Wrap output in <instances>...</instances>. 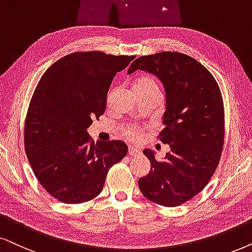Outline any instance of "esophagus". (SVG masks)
Wrapping results in <instances>:
<instances>
[{
	"instance_id": "1",
	"label": "esophagus",
	"mask_w": 252,
	"mask_h": 252,
	"mask_svg": "<svg viewBox=\"0 0 252 252\" xmlns=\"http://www.w3.org/2000/svg\"><path fill=\"white\" fill-rule=\"evenodd\" d=\"M128 154H129V156H131V157H136V156H138L139 154H141V151H139V149L135 148V146H129Z\"/></svg>"
}]
</instances>
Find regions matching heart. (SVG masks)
I'll use <instances>...</instances> for the list:
<instances>
[{
    "label": "heart",
    "instance_id": "obj_1",
    "mask_svg": "<svg viewBox=\"0 0 252 252\" xmlns=\"http://www.w3.org/2000/svg\"><path fill=\"white\" fill-rule=\"evenodd\" d=\"M148 89H158L156 81L150 76H139L132 84V91H148ZM129 137H136V129L129 128L126 130Z\"/></svg>",
    "mask_w": 252,
    "mask_h": 252
}]
</instances>
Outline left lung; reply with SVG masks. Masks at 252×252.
<instances>
[{
	"label": "left lung",
	"instance_id": "1",
	"mask_svg": "<svg viewBox=\"0 0 252 252\" xmlns=\"http://www.w3.org/2000/svg\"><path fill=\"white\" fill-rule=\"evenodd\" d=\"M137 69L156 75L164 86V129L159 138L170 146L161 160L152 150L143 151L151 168L139 178V189L158 205L177 207L201 192L218 167L224 138L221 92L211 72L184 53L139 57L128 74Z\"/></svg>",
	"mask_w": 252,
	"mask_h": 252
}]
</instances>
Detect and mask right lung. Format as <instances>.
<instances>
[{
	"label": "right lung",
	"instance_id": "1",
	"mask_svg": "<svg viewBox=\"0 0 252 252\" xmlns=\"http://www.w3.org/2000/svg\"><path fill=\"white\" fill-rule=\"evenodd\" d=\"M133 57L75 52L53 63L29 104L24 146L41 186L63 203H82L101 193L108 170L126 157L122 141H91L87 128L103 115L117 72Z\"/></svg>",
	"mask_w": 252,
	"mask_h": 252
}]
</instances>
